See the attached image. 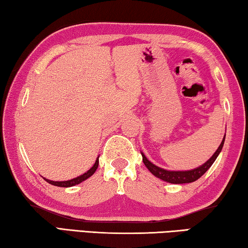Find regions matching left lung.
<instances>
[{
  "label": "left lung",
  "mask_w": 248,
  "mask_h": 248,
  "mask_svg": "<svg viewBox=\"0 0 248 248\" xmlns=\"http://www.w3.org/2000/svg\"><path fill=\"white\" fill-rule=\"evenodd\" d=\"M224 140H225V134L223 137V140H222L220 146L217 149L215 154H213L207 162L203 163L202 165H200L198 167H196V169L190 170H167L164 169H161V167L154 165L152 162H150L149 159L146 158L145 155L141 152L142 161H143L144 165L148 167V170L155 176V177L164 180V182L170 183V184L192 183L198 178H200L201 176H202L205 171H207L210 167H211L213 163H215L217 157L219 156V154L222 151V148H223Z\"/></svg>",
  "instance_id": "left-lung-1"
}]
</instances>
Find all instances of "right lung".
I'll list each match as a JSON object with an SVG mask.
<instances>
[{"mask_svg":"<svg viewBox=\"0 0 248 248\" xmlns=\"http://www.w3.org/2000/svg\"><path fill=\"white\" fill-rule=\"evenodd\" d=\"M99 157V156H98ZM98 157L96 158V162L95 164L91 167V169L86 171V173H84L83 175H79L78 177H75L73 179H70V180H64V182H54V180H50V179H47V178H44L46 182L53 185V186H58V187H72V186H75V185H78L79 183L84 182V180H86L87 178H90L92 175H93L96 170H97L98 167Z\"/></svg>","mask_w":248,"mask_h":248,"instance_id":"add662e5","label":"right lung"}]
</instances>
